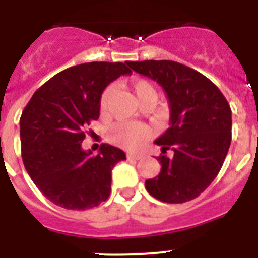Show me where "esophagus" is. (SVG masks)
<instances>
[{
  "instance_id": "obj_1",
  "label": "esophagus",
  "mask_w": 258,
  "mask_h": 258,
  "mask_svg": "<svg viewBox=\"0 0 258 258\" xmlns=\"http://www.w3.org/2000/svg\"><path fill=\"white\" fill-rule=\"evenodd\" d=\"M142 157L143 156L141 154H134V152H129L127 154V159H133V160H141Z\"/></svg>"
}]
</instances>
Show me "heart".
<instances>
[{
    "label": "heart",
    "instance_id": "obj_1",
    "mask_svg": "<svg viewBox=\"0 0 258 258\" xmlns=\"http://www.w3.org/2000/svg\"><path fill=\"white\" fill-rule=\"evenodd\" d=\"M132 90L136 94L140 103L145 99H149V98L156 99V89L147 80L140 79L133 81L132 83ZM112 86H107L102 92L101 99H99L101 111H106L109 99L112 97ZM150 136H151V131L147 126L141 124H117L109 132V138H111L112 142H115L116 145L122 146V147H127V149L140 147Z\"/></svg>",
    "mask_w": 258,
    "mask_h": 258
}]
</instances>
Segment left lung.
Instances as JSON below:
<instances>
[{"label":"left lung","instance_id":"8db88e82","mask_svg":"<svg viewBox=\"0 0 258 258\" xmlns=\"http://www.w3.org/2000/svg\"><path fill=\"white\" fill-rule=\"evenodd\" d=\"M156 81L169 101V127L155 141L161 170L145 182L151 197L164 203L195 199L217 177L231 143V108L220 89L198 71L173 60L127 61Z\"/></svg>","mask_w":258,"mask_h":258}]
</instances>
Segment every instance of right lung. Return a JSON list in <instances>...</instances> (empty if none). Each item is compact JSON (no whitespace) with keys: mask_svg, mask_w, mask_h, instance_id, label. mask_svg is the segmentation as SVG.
Here are the masks:
<instances>
[{"mask_svg":"<svg viewBox=\"0 0 258 258\" xmlns=\"http://www.w3.org/2000/svg\"><path fill=\"white\" fill-rule=\"evenodd\" d=\"M132 71L125 63L92 61L61 71L38 88L20 116L22 159L38 190L66 209L85 211L111 194V172L122 150L103 143L97 155L81 147L99 117L106 86Z\"/></svg>","mask_w":258,"mask_h":258,"instance_id":"1","label":"right lung"}]
</instances>
